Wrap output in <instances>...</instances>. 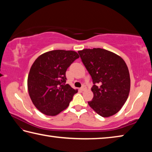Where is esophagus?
<instances>
[{"mask_svg":"<svg viewBox=\"0 0 152 152\" xmlns=\"http://www.w3.org/2000/svg\"><path fill=\"white\" fill-rule=\"evenodd\" d=\"M82 91H86V90L87 89V88H86V87H85V86H83L82 87H81V89H80Z\"/></svg>","mask_w":152,"mask_h":152,"instance_id":"1","label":"esophagus"}]
</instances>
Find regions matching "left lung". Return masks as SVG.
Here are the masks:
<instances>
[{"label":"left lung","mask_w":152,"mask_h":152,"mask_svg":"<svg viewBox=\"0 0 152 152\" xmlns=\"http://www.w3.org/2000/svg\"><path fill=\"white\" fill-rule=\"evenodd\" d=\"M78 53L94 84V98L89 105L103 118L115 115L125 104L130 91L126 62L120 56L101 48L84 49Z\"/></svg>","instance_id":"1"}]
</instances>
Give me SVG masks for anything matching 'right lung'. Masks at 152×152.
Listing matches in <instances>:
<instances>
[{"mask_svg": "<svg viewBox=\"0 0 152 152\" xmlns=\"http://www.w3.org/2000/svg\"><path fill=\"white\" fill-rule=\"evenodd\" d=\"M79 57L74 50H53L34 61L28 75L27 87L32 102L42 113L58 115L77 93V89L65 83L66 69Z\"/></svg>", "mask_w": 152, "mask_h": 152, "instance_id": "obj_1", "label": "right lung"}]
</instances>
